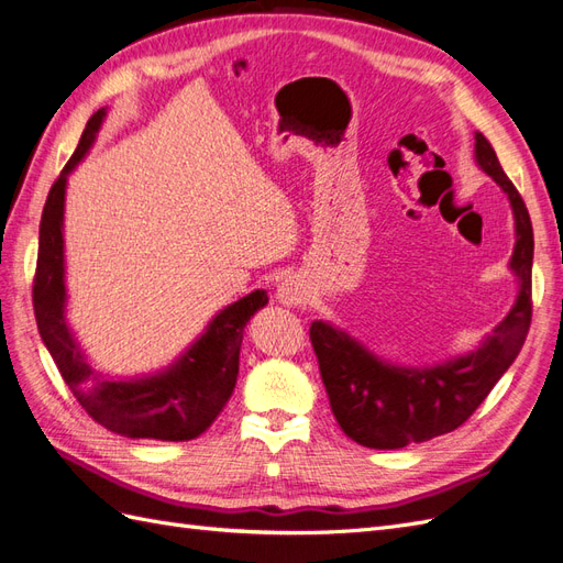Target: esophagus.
Instances as JSON below:
<instances>
[{
	"label": "esophagus",
	"mask_w": 563,
	"mask_h": 563,
	"mask_svg": "<svg viewBox=\"0 0 563 563\" xmlns=\"http://www.w3.org/2000/svg\"><path fill=\"white\" fill-rule=\"evenodd\" d=\"M277 300L282 305H288V308H296V305H302L308 300V286L300 277H286L277 286Z\"/></svg>",
	"instance_id": "1"
}]
</instances>
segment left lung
I'll list each match as a JSON object with an SVG mask.
<instances>
[{
	"label": "left lung",
	"mask_w": 563,
	"mask_h": 563,
	"mask_svg": "<svg viewBox=\"0 0 563 563\" xmlns=\"http://www.w3.org/2000/svg\"><path fill=\"white\" fill-rule=\"evenodd\" d=\"M474 159L512 203L517 244L509 267L519 279V296L479 350L430 368L387 364L345 331L312 321L310 340L331 411L356 444L391 451L457 430L521 352L533 314L531 216L479 131L474 133Z\"/></svg>",
	"instance_id": "8db88e82"
}]
</instances>
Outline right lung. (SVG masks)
<instances>
[{
    "label": "right lung",
    "instance_id": "obj_1",
    "mask_svg": "<svg viewBox=\"0 0 563 563\" xmlns=\"http://www.w3.org/2000/svg\"><path fill=\"white\" fill-rule=\"evenodd\" d=\"M108 110L100 108L84 129L79 145L51 185L40 223V253L32 305L37 329L65 385L98 424L131 439L190 441L207 432L232 397L240 373V347L249 319L267 305L253 291L220 310L178 362L143 378H110L91 368L65 321V187L73 168L87 157Z\"/></svg>",
    "mask_w": 563,
    "mask_h": 563
}]
</instances>
